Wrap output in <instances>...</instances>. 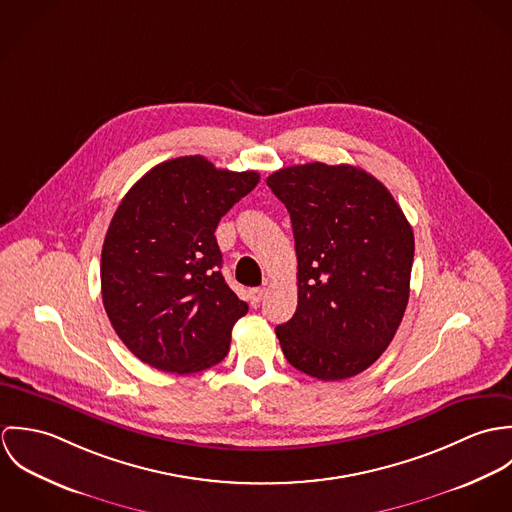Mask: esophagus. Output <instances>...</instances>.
<instances>
[{
    "mask_svg": "<svg viewBox=\"0 0 512 512\" xmlns=\"http://www.w3.org/2000/svg\"><path fill=\"white\" fill-rule=\"evenodd\" d=\"M264 288H254V290H250V293H248V299H250V303L254 305V307H258L260 305V301L264 299Z\"/></svg>",
    "mask_w": 512,
    "mask_h": 512,
    "instance_id": "1",
    "label": "esophagus"
}]
</instances>
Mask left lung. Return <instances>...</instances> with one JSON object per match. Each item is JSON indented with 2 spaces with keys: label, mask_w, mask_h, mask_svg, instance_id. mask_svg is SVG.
Returning a JSON list of instances; mask_svg holds the SVG:
<instances>
[{
  "label": "left lung",
  "mask_w": 512,
  "mask_h": 512,
  "mask_svg": "<svg viewBox=\"0 0 512 512\" xmlns=\"http://www.w3.org/2000/svg\"><path fill=\"white\" fill-rule=\"evenodd\" d=\"M266 183L292 217L297 254V309L276 327L282 351L313 378L355 376L386 351L404 317L412 226L355 165H293Z\"/></svg>",
  "instance_id": "8db88e82"
}]
</instances>
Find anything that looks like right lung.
<instances>
[{
    "label": "right lung",
    "mask_w": 512,
    "mask_h": 512,
    "mask_svg": "<svg viewBox=\"0 0 512 512\" xmlns=\"http://www.w3.org/2000/svg\"><path fill=\"white\" fill-rule=\"evenodd\" d=\"M260 181L203 155L163 161L126 193L108 226L100 284L108 319L146 365L189 374L219 365L246 301L228 288L215 230Z\"/></svg>",
    "instance_id": "add662e5"
}]
</instances>
